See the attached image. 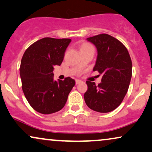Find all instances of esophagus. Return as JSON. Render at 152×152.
Returning a JSON list of instances; mask_svg holds the SVG:
<instances>
[{"mask_svg":"<svg viewBox=\"0 0 152 152\" xmlns=\"http://www.w3.org/2000/svg\"><path fill=\"white\" fill-rule=\"evenodd\" d=\"M82 80H80L79 79H76V84L77 85V84H79L80 83H81Z\"/></svg>","mask_w":152,"mask_h":152,"instance_id":"esophagus-1","label":"esophagus"}]
</instances>
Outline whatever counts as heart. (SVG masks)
Returning a JSON list of instances; mask_svg holds the SVG:
<instances>
[{
	"label": "heart",
	"mask_w": 152,
	"mask_h": 152,
	"mask_svg": "<svg viewBox=\"0 0 152 152\" xmlns=\"http://www.w3.org/2000/svg\"><path fill=\"white\" fill-rule=\"evenodd\" d=\"M89 47H91V45H89V44H88V43H83L81 45V49L87 48H89Z\"/></svg>",
	"instance_id": "1"
}]
</instances>
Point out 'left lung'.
<instances>
[{
  "mask_svg": "<svg viewBox=\"0 0 152 152\" xmlns=\"http://www.w3.org/2000/svg\"><path fill=\"white\" fill-rule=\"evenodd\" d=\"M97 48L93 71L102 75V83L86 81L84 99L90 109L107 113L116 109L127 93L132 77V61L126 48L118 40L106 34L88 38Z\"/></svg>",
  "mask_w": 152,
  "mask_h": 152,
  "instance_id": "obj_1",
  "label": "left lung"
}]
</instances>
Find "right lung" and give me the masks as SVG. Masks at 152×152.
Listing matches in <instances>:
<instances>
[{
    "label": "right lung",
    "instance_id": "1",
    "mask_svg": "<svg viewBox=\"0 0 152 152\" xmlns=\"http://www.w3.org/2000/svg\"><path fill=\"white\" fill-rule=\"evenodd\" d=\"M71 41L69 38H42L23 55L20 69L22 90L32 108L41 114L61 110L76 83L70 77L54 80V66L62 64Z\"/></svg>",
    "mask_w": 152,
    "mask_h": 152
}]
</instances>
